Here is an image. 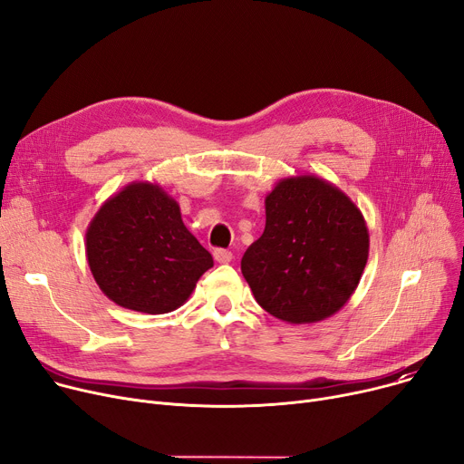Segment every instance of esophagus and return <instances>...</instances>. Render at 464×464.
Listing matches in <instances>:
<instances>
[{
    "instance_id": "esophagus-1",
    "label": "esophagus",
    "mask_w": 464,
    "mask_h": 464,
    "mask_svg": "<svg viewBox=\"0 0 464 464\" xmlns=\"http://www.w3.org/2000/svg\"><path fill=\"white\" fill-rule=\"evenodd\" d=\"M214 259L218 263H229L233 259V254L229 250H224V248H216L214 250Z\"/></svg>"
}]
</instances>
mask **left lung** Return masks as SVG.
<instances>
[{
    "label": "left lung",
    "mask_w": 464,
    "mask_h": 464,
    "mask_svg": "<svg viewBox=\"0 0 464 464\" xmlns=\"http://www.w3.org/2000/svg\"><path fill=\"white\" fill-rule=\"evenodd\" d=\"M359 207L315 175L287 177L265 198V231L240 271L259 306L291 324H315L343 308L369 259Z\"/></svg>",
    "instance_id": "obj_1"
}]
</instances>
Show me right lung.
<instances>
[{
  "label": "right lung",
  "mask_w": 464,
  "mask_h": 464,
  "mask_svg": "<svg viewBox=\"0 0 464 464\" xmlns=\"http://www.w3.org/2000/svg\"><path fill=\"white\" fill-rule=\"evenodd\" d=\"M86 259L112 303L144 314L180 308L214 265L184 226L179 203L149 180L130 182L95 212Z\"/></svg>",
  "instance_id": "1"
}]
</instances>
